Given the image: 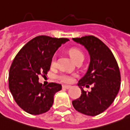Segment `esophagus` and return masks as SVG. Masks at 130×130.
Instances as JSON below:
<instances>
[{
	"instance_id": "esophagus-1",
	"label": "esophagus",
	"mask_w": 130,
	"mask_h": 130,
	"mask_svg": "<svg viewBox=\"0 0 130 130\" xmlns=\"http://www.w3.org/2000/svg\"><path fill=\"white\" fill-rule=\"evenodd\" d=\"M62 88H65V89H69V88H71V86H67V85H63V86H62Z\"/></svg>"
}]
</instances>
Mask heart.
I'll return each instance as SVG.
<instances>
[{"label":"heart","mask_w":130,"mask_h":130,"mask_svg":"<svg viewBox=\"0 0 130 130\" xmlns=\"http://www.w3.org/2000/svg\"><path fill=\"white\" fill-rule=\"evenodd\" d=\"M69 55L71 57V59L74 60V61H76L77 60L79 59H84V53L80 50L77 48H72L69 52ZM55 63V59L53 58L52 60V65H54ZM59 78L64 83H70L73 80V77L67 74H61L59 76Z\"/></svg>","instance_id":"1"}]
</instances>
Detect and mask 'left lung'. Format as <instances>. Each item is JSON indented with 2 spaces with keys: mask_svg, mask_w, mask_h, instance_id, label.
Returning a JSON list of instances; mask_svg holds the SVG:
<instances>
[{
  "mask_svg": "<svg viewBox=\"0 0 130 130\" xmlns=\"http://www.w3.org/2000/svg\"><path fill=\"white\" fill-rule=\"evenodd\" d=\"M72 39L84 46L90 56L87 71L78 83L81 95L72 105L80 113L95 116L109 108L117 96L120 87V69L111 51L97 37L89 35ZM91 84V91H84L82 86Z\"/></svg>",
  "mask_w": 130,
  "mask_h": 130,
  "instance_id": "obj_1",
  "label": "left lung"
}]
</instances>
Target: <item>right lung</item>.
<instances>
[{
  "label": "right lung",
  "instance_id": "right-lung-1",
  "mask_svg": "<svg viewBox=\"0 0 130 130\" xmlns=\"http://www.w3.org/2000/svg\"><path fill=\"white\" fill-rule=\"evenodd\" d=\"M68 41L67 38L36 37L15 57L9 71V89L17 104L27 113L48 111L53 105L54 95L61 90V85L55 83L44 86L39 82V76L46 75L54 53Z\"/></svg>",
  "mask_w": 130,
  "mask_h": 130
}]
</instances>
